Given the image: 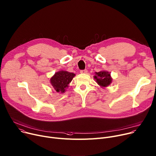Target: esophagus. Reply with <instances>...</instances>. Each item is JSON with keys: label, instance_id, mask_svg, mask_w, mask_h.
Listing matches in <instances>:
<instances>
[{"label": "esophagus", "instance_id": "obj_1", "mask_svg": "<svg viewBox=\"0 0 156 156\" xmlns=\"http://www.w3.org/2000/svg\"><path fill=\"white\" fill-rule=\"evenodd\" d=\"M80 73L81 74H87V70L86 69L82 70H80Z\"/></svg>", "mask_w": 156, "mask_h": 156}]
</instances>
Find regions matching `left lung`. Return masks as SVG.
Instances as JSON below:
<instances>
[{"instance_id":"8db88e82","label":"left lung","mask_w":156,"mask_h":156,"mask_svg":"<svg viewBox=\"0 0 156 156\" xmlns=\"http://www.w3.org/2000/svg\"><path fill=\"white\" fill-rule=\"evenodd\" d=\"M95 76H94V79H95L96 82L102 87L109 86L112 81L111 74L107 71H100L99 73H95Z\"/></svg>"}]
</instances>
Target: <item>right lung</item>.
I'll return each instance as SVG.
<instances>
[{"label": "right lung", "instance_id": "1", "mask_svg": "<svg viewBox=\"0 0 156 156\" xmlns=\"http://www.w3.org/2000/svg\"><path fill=\"white\" fill-rule=\"evenodd\" d=\"M75 76V74L66 70L58 71L51 78V83L57 92L64 93Z\"/></svg>", "mask_w": 156, "mask_h": 156}]
</instances>
